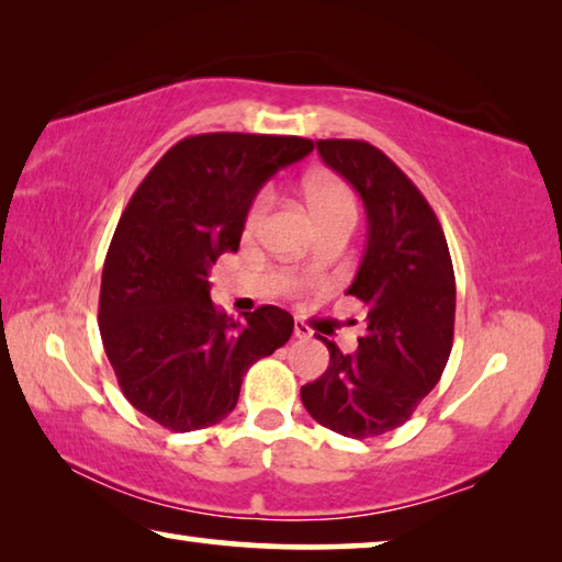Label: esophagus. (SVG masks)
<instances>
[{
	"label": "esophagus",
	"instance_id": "1",
	"mask_svg": "<svg viewBox=\"0 0 562 562\" xmlns=\"http://www.w3.org/2000/svg\"><path fill=\"white\" fill-rule=\"evenodd\" d=\"M294 337H297V339H310L312 337V329L307 327V325H304V322H294Z\"/></svg>",
	"mask_w": 562,
	"mask_h": 562
}]
</instances>
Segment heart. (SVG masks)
Here are the masks:
<instances>
[{"label": "heart", "mask_w": 562, "mask_h": 562, "mask_svg": "<svg viewBox=\"0 0 562 562\" xmlns=\"http://www.w3.org/2000/svg\"><path fill=\"white\" fill-rule=\"evenodd\" d=\"M304 198H307V203L319 225L327 221H339V217H345V221H357L355 193H351L345 183H339V180L310 178L307 183H304ZM270 203H272V193L268 188L255 195V201L250 203V207H247V215H245L247 233L258 231L262 225Z\"/></svg>", "instance_id": "heart-1"}]
</instances>
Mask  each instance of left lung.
I'll list each match as a JSON object with an SVG mask.
<instances>
[{"instance_id":"obj_1","label":"left lung","mask_w":562,"mask_h":562,"mask_svg":"<svg viewBox=\"0 0 562 562\" xmlns=\"http://www.w3.org/2000/svg\"><path fill=\"white\" fill-rule=\"evenodd\" d=\"M317 150L364 203L367 247L347 294L369 312L355 355L319 337L329 367L300 394L317 424L372 439L408 422L439 384L453 345V265L439 217L392 158L367 140H317Z\"/></svg>"}]
</instances>
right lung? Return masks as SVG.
<instances>
[{"mask_svg":"<svg viewBox=\"0 0 562 562\" xmlns=\"http://www.w3.org/2000/svg\"><path fill=\"white\" fill-rule=\"evenodd\" d=\"M312 148L300 136H190L123 211L101 274V339L123 396L166 429L223 422L247 369L290 339L294 319L274 304L243 319L217 310L207 272L237 252L258 190Z\"/></svg>","mask_w":562,"mask_h":562,"instance_id":"add662e5","label":"right lung"}]
</instances>
